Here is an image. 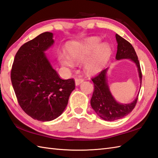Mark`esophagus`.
<instances>
[{
	"instance_id": "34e87169",
	"label": "esophagus",
	"mask_w": 158,
	"mask_h": 158,
	"mask_svg": "<svg viewBox=\"0 0 158 158\" xmlns=\"http://www.w3.org/2000/svg\"><path fill=\"white\" fill-rule=\"evenodd\" d=\"M83 81H84V80H83V79H82V78H76L75 79V85H76V86H78V85H80V84H81Z\"/></svg>"
}]
</instances>
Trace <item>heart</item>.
I'll return each instance as SVG.
<instances>
[{"label":"heart","mask_w":158,"mask_h":158,"mask_svg":"<svg viewBox=\"0 0 158 158\" xmlns=\"http://www.w3.org/2000/svg\"><path fill=\"white\" fill-rule=\"evenodd\" d=\"M99 37L93 36L87 38L82 41H73L66 46L68 55L59 57L62 65L73 68V62L82 63L83 69L89 75H94L100 72L106 65L111 55L110 45L101 43Z\"/></svg>","instance_id":"1"}]
</instances>
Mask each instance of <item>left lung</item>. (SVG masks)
<instances>
[{
    "label": "left lung",
    "mask_w": 158,
    "mask_h": 158,
    "mask_svg": "<svg viewBox=\"0 0 158 158\" xmlns=\"http://www.w3.org/2000/svg\"><path fill=\"white\" fill-rule=\"evenodd\" d=\"M115 38L118 43V50L115 59L117 60L127 59L135 63L137 67L141 89L142 73L135 48L129 42L117 34H115ZM107 70L108 68L102 70L99 75L92 79L94 89L90 99V105L96 114L103 120L106 121H114L122 118L131 113L137 102L139 94L135 99L131 103L124 104L118 102L114 99L110 90L107 77Z\"/></svg>",
    "instance_id": "1"
}]
</instances>
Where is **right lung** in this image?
<instances>
[{"label":"right lung","instance_id":"right-lung-1","mask_svg":"<svg viewBox=\"0 0 158 158\" xmlns=\"http://www.w3.org/2000/svg\"><path fill=\"white\" fill-rule=\"evenodd\" d=\"M46 31L23 44L17 52L10 72L20 107L34 120H53L67 107L75 89L73 79L62 80L52 68L45 51L54 44Z\"/></svg>","mask_w":158,"mask_h":158}]
</instances>
